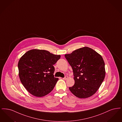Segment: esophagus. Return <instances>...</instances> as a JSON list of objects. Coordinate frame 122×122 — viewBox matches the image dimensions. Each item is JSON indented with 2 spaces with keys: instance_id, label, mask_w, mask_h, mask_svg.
I'll use <instances>...</instances> for the list:
<instances>
[{
  "instance_id": "obj_1",
  "label": "esophagus",
  "mask_w": 122,
  "mask_h": 122,
  "mask_svg": "<svg viewBox=\"0 0 122 122\" xmlns=\"http://www.w3.org/2000/svg\"><path fill=\"white\" fill-rule=\"evenodd\" d=\"M68 78V76H65L63 79L64 80H66Z\"/></svg>"
}]
</instances>
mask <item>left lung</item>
Wrapping results in <instances>:
<instances>
[{"instance_id": "left-lung-1", "label": "left lung", "mask_w": 122, "mask_h": 122, "mask_svg": "<svg viewBox=\"0 0 122 122\" xmlns=\"http://www.w3.org/2000/svg\"><path fill=\"white\" fill-rule=\"evenodd\" d=\"M65 57L71 66L75 84L70 92L80 98L91 97L100 87L105 76L104 60L92 49L84 47L66 54Z\"/></svg>"}]
</instances>
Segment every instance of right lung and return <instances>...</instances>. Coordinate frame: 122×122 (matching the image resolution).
<instances>
[{
  "label": "right lung",
  "mask_w": 122,
  "mask_h": 122,
  "mask_svg": "<svg viewBox=\"0 0 122 122\" xmlns=\"http://www.w3.org/2000/svg\"><path fill=\"white\" fill-rule=\"evenodd\" d=\"M60 57L45 50L32 49L20 59L18 64L19 76L29 92L41 97L52 91L58 80L53 75V65Z\"/></svg>",
  "instance_id": "obj_1"
}]
</instances>
